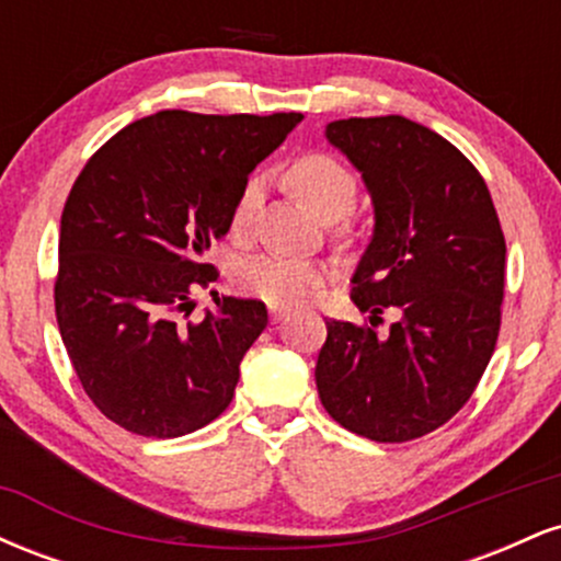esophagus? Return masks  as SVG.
I'll return each mask as SVG.
<instances>
[{
	"label": "esophagus",
	"instance_id": "1",
	"mask_svg": "<svg viewBox=\"0 0 561 561\" xmlns=\"http://www.w3.org/2000/svg\"><path fill=\"white\" fill-rule=\"evenodd\" d=\"M268 317H272L274 324H279V321H285L289 317V308H282V306H268Z\"/></svg>",
	"mask_w": 561,
	"mask_h": 561
}]
</instances>
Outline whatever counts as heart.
Listing matches in <instances>:
<instances>
[{
  "mask_svg": "<svg viewBox=\"0 0 561 561\" xmlns=\"http://www.w3.org/2000/svg\"><path fill=\"white\" fill-rule=\"evenodd\" d=\"M287 186L306 208L321 221H337L347 216L358 199V179L343 160L327 152H302L287 165ZM261 197V182L250 179L237 197L234 229L248 227ZM324 282V268L311 261L287 259L279 253H263L242 261L234 268V287L248 298H259L268 306H300Z\"/></svg>",
  "mask_w": 561,
  "mask_h": 561,
  "instance_id": "obj_1",
  "label": "heart"
}]
</instances>
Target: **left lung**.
Returning a JSON list of instances; mask_svg holds the SVG:
<instances>
[{"mask_svg": "<svg viewBox=\"0 0 561 561\" xmlns=\"http://www.w3.org/2000/svg\"><path fill=\"white\" fill-rule=\"evenodd\" d=\"M327 139L362 171L375 237L351 298L368 324L327 321L317 388L327 414L377 443L443 427L472 398L501 330L506 242L480 171L403 115L332 121ZM398 307L388 339L378 313Z\"/></svg>", "mask_w": 561, "mask_h": 561, "instance_id": "8db88e82", "label": "left lung"}]
</instances>
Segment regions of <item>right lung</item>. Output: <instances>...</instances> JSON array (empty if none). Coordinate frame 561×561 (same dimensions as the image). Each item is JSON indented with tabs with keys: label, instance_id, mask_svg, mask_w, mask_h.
I'll list each match as a JSON object with an SVG mask.
<instances>
[{
	"label": "right lung",
	"instance_id": "right-lung-1",
	"mask_svg": "<svg viewBox=\"0 0 561 561\" xmlns=\"http://www.w3.org/2000/svg\"><path fill=\"white\" fill-rule=\"evenodd\" d=\"M300 121L160 111L83 165L62 208L55 313L83 392L118 427L179 437L234 398L266 306L221 295L190 319L192 295L218 279L203 253L229 231L250 171Z\"/></svg>",
	"mask_w": 561,
	"mask_h": 561
}]
</instances>
